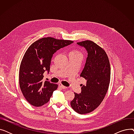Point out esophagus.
<instances>
[{"label":"esophagus","instance_id":"esophagus-1","mask_svg":"<svg viewBox=\"0 0 134 134\" xmlns=\"http://www.w3.org/2000/svg\"><path fill=\"white\" fill-rule=\"evenodd\" d=\"M59 86L61 88H62V89H66L67 88V87H66V86H63V85H62L61 83H59Z\"/></svg>","mask_w":134,"mask_h":134}]
</instances>
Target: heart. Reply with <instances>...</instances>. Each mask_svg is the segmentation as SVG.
I'll use <instances>...</instances> for the list:
<instances>
[{"label": "heart", "mask_w": 134, "mask_h": 134, "mask_svg": "<svg viewBox=\"0 0 134 134\" xmlns=\"http://www.w3.org/2000/svg\"><path fill=\"white\" fill-rule=\"evenodd\" d=\"M74 53H79V54H81L80 52H76V51H75V52H73Z\"/></svg>", "instance_id": "obj_1"}]
</instances>
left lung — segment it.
<instances>
[{
  "instance_id": "8db88e82",
  "label": "left lung",
  "mask_w": 134,
  "mask_h": 134,
  "mask_svg": "<svg viewBox=\"0 0 134 134\" xmlns=\"http://www.w3.org/2000/svg\"><path fill=\"white\" fill-rule=\"evenodd\" d=\"M87 52L85 66L80 74L86 80L81 92L74 93L71 102L73 109L79 114H86L94 110L103 100L110 81V65L105 51L94 42L86 40L77 43Z\"/></svg>"
}]
</instances>
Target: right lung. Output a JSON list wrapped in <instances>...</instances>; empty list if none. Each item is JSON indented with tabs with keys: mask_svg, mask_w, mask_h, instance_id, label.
Instances as JSON below:
<instances>
[{
	"mask_svg": "<svg viewBox=\"0 0 134 134\" xmlns=\"http://www.w3.org/2000/svg\"><path fill=\"white\" fill-rule=\"evenodd\" d=\"M73 42L48 37L36 41L28 48L20 65L19 81L21 91L31 105L38 107L48 103L57 89L58 84L43 81V73H49L53 54Z\"/></svg>",
	"mask_w": 134,
	"mask_h": 134,
	"instance_id": "obj_1",
	"label": "right lung"
}]
</instances>
